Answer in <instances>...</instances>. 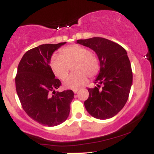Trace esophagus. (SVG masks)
Segmentation results:
<instances>
[{"label":"esophagus","instance_id":"esophagus-1","mask_svg":"<svg viewBox=\"0 0 154 154\" xmlns=\"http://www.w3.org/2000/svg\"><path fill=\"white\" fill-rule=\"evenodd\" d=\"M78 91H79L78 89H74V90H73V92H74V93H77V92H78Z\"/></svg>","mask_w":154,"mask_h":154}]
</instances>
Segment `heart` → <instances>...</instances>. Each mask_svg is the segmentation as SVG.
Instances as JSON below:
<instances>
[{"mask_svg": "<svg viewBox=\"0 0 154 154\" xmlns=\"http://www.w3.org/2000/svg\"><path fill=\"white\" fill-rule=\"evenodd\" d=\"M72 65L74 73L65 79ZM50 65L53 72L58 78L65 79L63 85L67 89L80 87L87 81V76L93 78L100 71L98 57L88 48L79 45L65 47L60 51V55H53Z\"/></svg>", "mask_w": 154, "mask_h": 154, "instance_id": "1", "label": "heart"}]
</instances>
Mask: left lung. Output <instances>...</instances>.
<instances>
[{"instance_id":"1","label":"left lung","mask_w":154,"mask_h":154,"mask_svg":"<svg viewBox=\"0 0 154 154\" xmlns=\"http://www.w3.org/2000/svg\"><path fill=\"white\" fill-rule=\"evenodd\" d=\"M77 43L94 51L100 61V72L94 82L97 86L88 88L89 97L84 103L86 110L98 119L113 117L128 101L132 83L128 54L119 44L103 38L78 40Z\"/></svg>"}]
</instances>
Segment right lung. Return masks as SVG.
<instances>
[{"mask_svg":"<svg viewBox=\"0 0 154 154\" xmlns=\"http://www.w3.org/2000/svg\"><path fill=\"white\" fill-rule=\"evenodd\" d=\"M64 43L43 44L27 51L19 63L16 90L24 111L44 126L54 127L66 121L74 98L72 90L56 91L61 85L50 66L51 56Z\"/></svg>","mask_w":154,"mask_h":154,"instance_id":"1","label":"right lung"}]
</instances>
